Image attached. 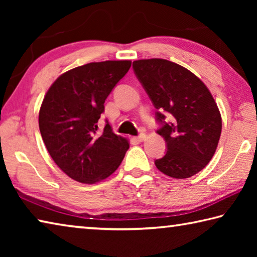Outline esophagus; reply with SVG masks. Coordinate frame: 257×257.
<instances>
[{
	"label": "esophagus",
	"mask_w": 257,
	"mask_h": 257,
	"mask_svg": "<svg viewBox=\"0 0 257 257\" xmlns=\"http://www.w3.org/2000/svg\"><path fill=\"white\" fill-rule=\"evenodd\" d=\"M146 139V135L145 134H139L138 136L136 137V141L137 142H143V141H145Z\"/></svg>",
	"instance_id": "1"
}]
</instances>
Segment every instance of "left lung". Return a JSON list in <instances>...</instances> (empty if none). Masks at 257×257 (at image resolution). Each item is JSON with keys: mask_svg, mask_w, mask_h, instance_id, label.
<instances>
[{"mask_svg": "<svg viewBox=\"0 0 257 257\" xmlns=\"http://www.w3.org/2000/svg\"><path fill=\"white\" fill-rule=\"evenodd\" d=\"M133 68L158 110V134L167 143V153L155 160L156 168L176 179L196 175L214 155L222 129L210 90L193 72L171 61L138 60ZM165 114L171 121H165Z\"/></svg>", "mask_w": 257, "mask_h": 257, "instance_id": "obj_1", "label": "left lung"}]
</instances>
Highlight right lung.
Masks as SVG:
<instances>
[{
	"label": "right lung",
	"mask_w": 257,
	"mask_h": 257,
	"mask_svg": "<svg viewBox=\"0 0 257 257\" xmlns=\"http://www.w3.org/2000/svg\"><path fill=\"white\" fill-rule=\"evenodd\" d=\"M132 61H103L71 69L56 79L43 99L38 123L56 165L71 179L95 184L122 162L129 143L106 121L98 132L104 102L122 79Z\"/></svg>",
	"instance_id": "right-lung-1"
}]
</instances>
